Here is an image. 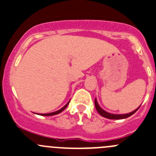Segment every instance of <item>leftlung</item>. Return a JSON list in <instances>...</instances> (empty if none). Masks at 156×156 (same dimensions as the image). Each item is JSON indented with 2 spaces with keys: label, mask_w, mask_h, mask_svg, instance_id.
I'll use <instances>...</instances> for the list:
<instances>
[{
  "label": "left lung",
  "mask_w": 156,
  "mask_h": 156,
  "mask_svg": "<svg viewBox=\"0 0 156 156\" xmlns=\"http://www.w3.org/2000/svg\"><path fill=\"white\" fill-rule=\"evenodd\" d=\"M94 104H95V107H96V110H98V112L99 113V114L101 115V116H104V117H105V118L110 119V120H121V119L127 118V117L130 116L131 115H133V113H135L136 112L139 110V108L140 107V106L138 108L136 109V110H133V111L130 112V113H125V114H113V113H108V112H107V111H105L104 110H103V109L100 107L99 104H98V101H97L96 98H95V100H94Z\"/></svg>",
  "instance_id": "obj_1"
}]
</instances>
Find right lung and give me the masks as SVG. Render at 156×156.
Instances as JSON below:
<instances>
[{
    "instance_id": "1",
    "label": "right lung",
    "mask_w": 156,
    "mask_h": 156,
    "mask_svg": "<svg viewBox=\"0 0 156 156\" xmlns=\"http://www.w3.org/2000/svg\"><path fill=\"white\" fill-rule=\"evenodd\" d=\"M69 101L67 103V104H66V105L64 106V107H62V108L60 109V110H57V111L52 112V113H36V114L41 115V116H53V115H56V114H58V113H61V112H62L63 110H64L65 109H66V107H67V106L69 105Z\"/></svg>"
}]
</instances>
